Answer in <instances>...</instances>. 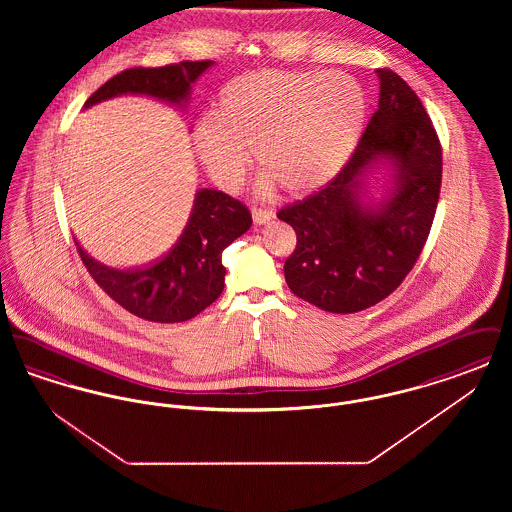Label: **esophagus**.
<instances>
[{"label": "esophagus", "instance_id": "1", "mask_svg": "<svg viewBox=\"0 0 512 512\" xmlns=\"http://www.w3.org/2000/svg\"><path fill=\"white\" fill-rule=\"evenodd\" d=\"M251 213H253V222H255V224H259V226H261V224H268V222H272L274 217H276L270 209H257V207H253V211H251Z\"/></svg>", "mask_w": 512, "mask_h": 512}]
</instances>
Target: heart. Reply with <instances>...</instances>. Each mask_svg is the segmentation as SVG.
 I'll return each mask as SVG.
<instances>
[{
	"instance_id": "1",
	"label": "heart",
	"mask_w": 512,
	"mask_h": 512,
	"mask_svg": "<svg viewBox=\"0 0 512 512\" xmlns=\"http://www.w3.org/2000/svg\"><path fill=\"white\" fill-rule=\"evenodd\" d=\"M365 117L363 88L347 74L251 71L230 80L215 117L195 126V151L226 188L238 186L255 151L267 186L311 194L347 163Z\"/></svg>"
}]
</instances>
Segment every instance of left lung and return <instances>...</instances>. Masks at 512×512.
Masks as SVG:
<instances>
[{
	"mask_svg": "<svg viewBox=\"0 0 512 512\" xmlns=\"http://www.w3.org/2000/svg\"><path fill=\"white\" fill-rule=\"evenodd\" d=\"M378 109L340 174L278 213L297 234L284 265L297 297L328 313H359L399 288L430 234L441 147L411 86L378 69Z\"/></svg>",
	"mask_w": 512,
	"mask_h": 512,
	"instance_id": "obj_1",
	"label": "left lung"
}]
</instances>
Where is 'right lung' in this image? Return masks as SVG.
Instances as JSON below:
<instances>
[{
  "label": "right lung",
  "mask_w": 512,
  "mask_h": 512,
  "mask_svg": "<svg viewBox=\"0 0 512 512\" xmlns=\"http://www.w3.org/2000/svg\"><path fill=\"white\" fill-rule=\"evenodd\" d=\"M213 61H182L159 69H128L98 88L84 109L121 96H146L186 111L197 78ZM251 215L244 203L219 190L195 192L192 213L171 251L149 267L119 270L105 267L80 245L78 253L92 278L126 311L149 322H184L224 290L222 249L245 234Z\"/></svg>",
  "instance_id": "obj_1"
}]
</instances>
